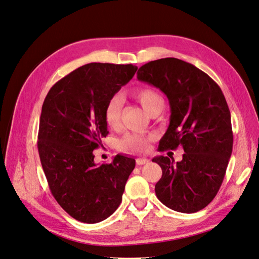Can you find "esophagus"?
<instances>
[{
    "mask_svg": "<svg viewBox=\"0 0 259 259\" xmlns=\"http://www.w3.org/2000/svg\"><path fill=\"white\" fill-rule=\"evenodd\" d=\"M149 161V159H147V158H137L136 159V163L138 166H141V165H145V163H147Z\"/></svg>",
    "mask_w": 259,
    "mask_h": 259,
    "instance_id": "1",
    "label": "esophagus"
}]
</instances>
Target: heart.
Instances as JSON below:
<instances>
[{"label": "heart", "mask_w": 259, "mask_h": 259, "mask_svg": "<svg viewBox=\"0 0 259 259\" xmlns=\"http://www.w3.org/2000/svg\"><path fill=\"white\" fill-rule=\"evenodd\" d=\"M135 99L143 106L149 115L156 112H161L165 106V101L162 97L153 88H140L134 91ZM123 108V100L119 96H113L105 105L104 119L106 125L112 130H117L121 125V114ZM151 137L148 135L131 133L126 134L118 143V148L121 150H135L144 151L147 149L148 143Z\"/></svg>", "instance_id": "b5f03b06"}]
</instances>
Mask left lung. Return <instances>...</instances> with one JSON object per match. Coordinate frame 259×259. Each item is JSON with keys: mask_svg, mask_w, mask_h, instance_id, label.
Masks as SVG:
<instances>
[{"mask_svg": "<svg viewBox=\"0 0 259 259\" xmlns=\"http://www.w3.org/2000/svg\"><path fill=\"white\" fill-rule=\"evenodd\" d=\"M137 79L158 88L170 104V123L159 151L182 146L180 161L155 157L162 176L155 186L157 198L169 209L194 213L209 204L222 185L233 149L231 113L213 79L177 58L147 62Z\"/></svg>", "mask_w": 259, "mask_h": 259, "instance_id": "obj_1", "label": "left lung"}]
</instances>
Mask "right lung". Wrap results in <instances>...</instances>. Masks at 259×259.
<instances>
[{"label": "right lung", "mask_w": 259, "mask_h": 259, "mask_svg": "<svg viewBox=\"0 0 259 259\" xmlns=\"http://www.w3.org/2000/svg\"><path fill=\"white\" fill-rule=\"evenodd\" d=\"M136 70L92 62L56 82L44 101L37 142L41 166L57 202L80 222L98 223L114 213L135 168V159L124 155L97 165L93 150L109 134L106 103Z\"/></svg>", "instance_id": "right-lung-1"}]
</instances>
